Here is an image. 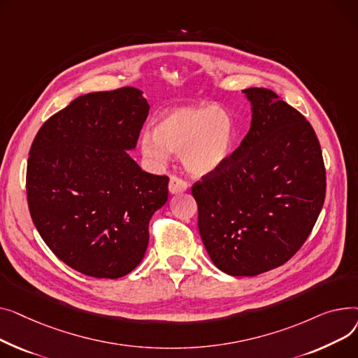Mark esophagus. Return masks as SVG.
<instances>
[{
	"mask_svg": "<svg viewBox=\"0 0 358 358\" xmlns=\"http://www.w3.org/2000/svg\"><path fill=\"white\" fill-rule=\"evenodd\" d=\"M189 189V185L187 182H185L183 179L178 178V176H172L171 178V182H169V192L172 195H178V194H182V192H186Z\"/></svg>",
	"mask_w": 358,
	"mask_h": 358,
	"instance_id": "obj_1",
	"label": "esophagus"
}]
</instances>
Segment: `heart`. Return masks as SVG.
<instances>
[{
    "mask_svg": "<svg viewBox=\"0 0 358 358\" xmlns=\"http://www.w3.org/2000/svg\"><path fill=\"white\" fill-rule=\"evenodd\" d=\"M237 125L228 111L213 105H189L160 114L152 131L140 137L141 155L163 164L171 155H180L192 175L217 171L234 152Z\"/></svg>",
    "mask_w": 358,
    "mask_h": 358,
    "instance_id": "heart-1",
    "label": "heart"
}]
</instances>
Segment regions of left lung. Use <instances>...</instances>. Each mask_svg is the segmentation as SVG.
I'll return each instance as SVG.
<instances>
[{"label":"left lung","instance_id":"1","mask_svg":"<svg viewBox=\"0 0 358 358\" xmlns=\"http://www.w3.org/2000/svg\"><path fill=\"white\" fill-rule=\"evenodd\" d=\"M250 131L217 171L192 186L198 228L229 276L285 264L309 237L325 199V166L312 125L270 90L243 91Z\"/></svg>","mask_w":358,"mask_h":358}]
</instances>
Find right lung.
Segmentation results:
<instances>
[{
	"label": "right lung",
	"mask_w": 358,
	"mask_h": 358,
	"mask_svg": "<svg viewBox=\"0 0 358 358\" xmlns=\"http://www.w3.org/2000/svg\"><path fill=\"white\" fill-rule=\"evenodd\" d=\"M150 105L133 87L78 96L38 130L27 162V202L40 237L82 275L118 279L149 244L167 176L131 159Z\"/></svg>",
	"instance_id": "add662e5"
}]
</instances>
